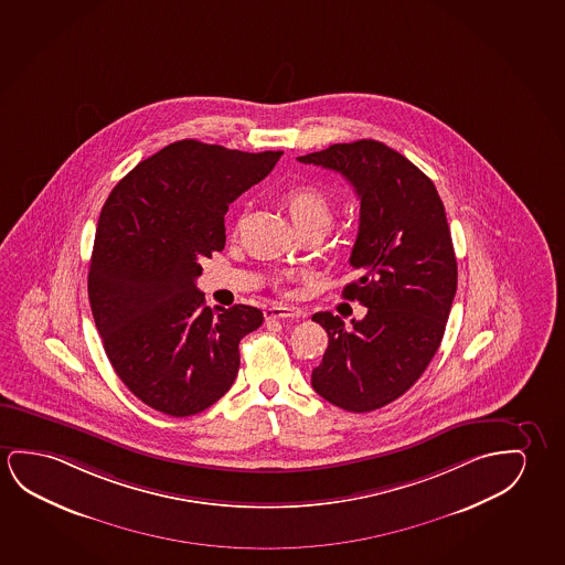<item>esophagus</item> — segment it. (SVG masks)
<instances>
[{
  "mask_svg": "<svg viewBox=\"0 0 565 565\" xmlns=\"http://www.w3.org/2000/svg\"><path fill=\"white\" fill-rule=\"evenodd\" d=\"M295 320V318H302V312L292 310V308H285V306H270L265 310V320Z\"/></svg>",
  "mask_w": 565,
  "mask_h": 565,
  "instance_id": "34e87169",
  "label": "esophagus"
}]
</instances>
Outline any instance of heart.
<instances>
[{"label":"heart","instance_id":"obj_1","mask_svg":"<svg viewBox=\"0 0 565 565\" xmlns=\"http://www.w3.org/2000/svg\"><path fill=\"white\" fill-rule=\"evenodd\" d=\"M282 204L296 227L313 224V222H321L329 226V222H331V203H329L328 194L318 186H292L282 194Z\"/></svg>","mask_w":565,"mask_h":565}]
</instances>
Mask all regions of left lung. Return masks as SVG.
Listing matches in <instances>:
<instances>
[{"instance_id":"8db88e82","label":"left lung","mask_w":565,"mask_h":565,"mask_svg":"<svg viewBox=\"0 0 565 565\" xmlns=\"http://www.w3.org/2000/svg\"><path fill=\"white\" fill-rule=\"evenodd\" d=\"M298 161L338 171L361 201L349 263L361 277L343 296L369 308L353 328L313 313L328 349L312 386L347 412H374L419 380L445 335L458 282L445 204L422 169L379 140L333 143Z\"/></svg>"}]
</instances>
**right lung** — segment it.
I'll return each mask as SVG.
<instances>
[{
	"label": "right lung",
	"instance_id": "1",
	"mask_svg": "<svg viewBox=\"0 0 565 565\" xmlns=\"http://www.w3.org/2000/svg\"><path fill=\"white\" fill-rule=\"evenodd\" d=\"M280 156L179 140L140 161L103 206L87 277L93 320L118 379L156 412H204L236 380L239 341L263 312H212L196 278L201 259L224 249L227 204Z\"/></svg>",
	"mask_w": 565,
	"mask_h": 565
}]
</instances>
